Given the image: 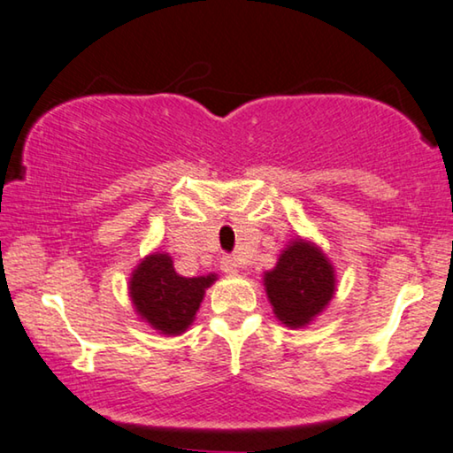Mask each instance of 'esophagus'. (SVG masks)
Here are the masks:
<instances>
[{
	"instance_id": "1",
	"label": "esophagus",
	"mask_w": 453,
	"mask_h": 453,
	"mask_svg": "<svg viewBox=\"0 0 453 453\" xmlns=\"http://www.w3.org/2000/svg\"><path fill=\"white\" fill-rule=\"evenodd\" d=\"M221 271L229 273V275H234V273L240 271V266H238V263H235V258L226 257V258H221Z\"/></svg>"
}]
</instances>
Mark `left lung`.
<instances>
[{"mask_svg":"<svg viewBox=\"0 0 453 453\" xmlns=\"http://www.w3.org/2000/svg\"><path fill=\"white\" fill-rule=\"evenodd\" d=\"M334 266L308 240H293L277 266L265 273V288L273 311L285 326L310 324L334 296Z\"/></svg>","mask_w":453,"mask_h":453,"instance_id":"8db88e82","label":"left lung"}]
</instances>
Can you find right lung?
Here are the masks:
<instances>
[{
	"mask_svg": "<svg viewBox=\"0 0 453 453\" xmlns=\"http://www.w3.org/2000/svg\"><path fill=\"white\" fill-rule=\"evenodd\" d=\"M218 275L182 277L168 254L154 252L133 271L129 296L142 320L162 334H182L195 320L196 310Z\"/></svg>",
	"mask_w": 453,
	"mask_h": 453,
	"instance_id": "obj_1",
	"label": "right lung"
}]
</instances>
